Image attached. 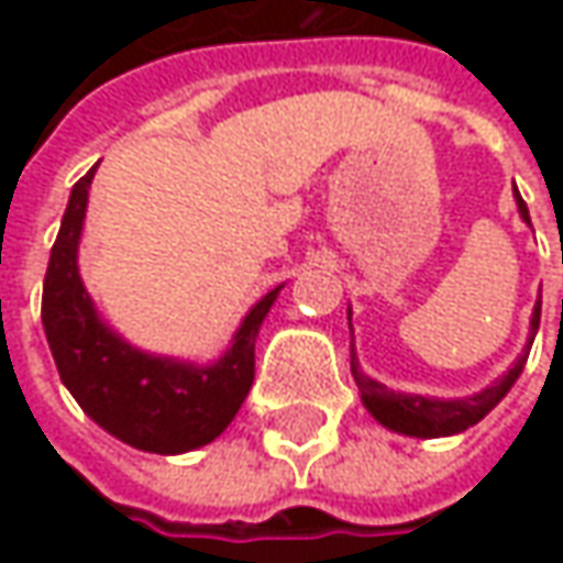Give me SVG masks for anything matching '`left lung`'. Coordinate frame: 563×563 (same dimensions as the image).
I'll return each instance as SVG.
<instances>
[{"label":"left lung","instance_id":"left-lung-1","mask_svg":"<svg viewBox=\"0 0 563 563\" xmlns=\"http://www.w3.org/2000/svg\"><path fill=\"white\" fill-rule=\"evenodd\" d=\"M517 206H520V216L530 222V209L523 203V197L517 194ZM539 316H542V300L532 313V335L539 329ZM523 363L527 354L517 360L508 369V376H501L495 385H488L486 391L473 395V398L461 400H435L422 398V395H400V391H388L385 385H378L376 378H366L357 369V363L351 357V373L357 378L360 395L366 410L376 417L382 426L404 432V435H417V439H435V435H454V432H464L470 426L486 417L488 410L505 398L510 391V385L517 382V376L523 373Z\"/></svg>","mask_w":563,"mask_h":563}]
</instances>
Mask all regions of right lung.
<instances>
[{
	"label": "right lung",
	"mask_w": 563,
	"mask_h": 563,
	"mask_svg": "<svg viewBox=\"0 0 563 563\" xmlns=\"http://www.w3.org/2000/svg\"><path fill=\"white\" fill-rule=\"evenodd\" d=\"M87 172L71 190L43 282V329L58 376L90 420L131 448L181 454L219 439L253 385V341L282 288L269 291L238 329L216 366L146 357L115 338L90 303L77 275V241L87 212Z\"/></svg>",
	"instance_id": "obj_1"
}]
</instances>
